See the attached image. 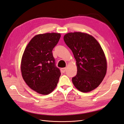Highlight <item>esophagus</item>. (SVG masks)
Masks as SVG:
<instances>
[{"label": "esophagus", "mask_w": 124, "mask_h": 124, "mask_svg": "<svg viewBox=\"0 0 124 124\" xmlns=\"http://www.w3.org/2000/svg\"><path fill=\"white\" fill-rule=\"evenodd\" d=\"M66 70H67V68H61V71L63 73V72H64L65 71H66Z\"/></svg>", "instance_id": "34e87169"}]
</instances>
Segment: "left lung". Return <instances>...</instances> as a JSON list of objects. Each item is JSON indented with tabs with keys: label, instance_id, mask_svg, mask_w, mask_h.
Instances as JSON below:
<instances>
[{
	"label": "left lung",
	"instance_id": "obj_1",
	"mask_svg": "<svg viewBox=\"0 0 124 124\" xmlns=\"http://www.w3.org/2000/svg\"><path fill=\"white\" fill-rule=\"evenodd\" d=\"M63 38L76 61L77 73L72 78L73 85L84 93L94 90L107 72V60L101 45L93 36L86 33L70 32Z\"/></svg>",
	"mask_w": 124,
	"mask_h": 124
}]
</instances>
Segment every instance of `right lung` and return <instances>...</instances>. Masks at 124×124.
Returning <instances> with one entry per match:
<instances>
[{"label": "right lung", "mask_w": 124, "mask_h": 124, "mask_svg": "<svg viewBox=\"0 0 124 124\" xmlns=\"http://www.w3.org/2000/svg\"><path fill=\"white\" fill-rule=\"evenodd\" d=\"M60 33H46L35 36L23 53L21 70L23 79L32 90L47 95L56 88L61 76L55 65L52 51Z\"/></svg>", "instance_id": "obj_1"}]
</instances>
